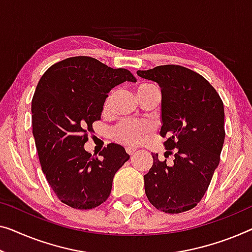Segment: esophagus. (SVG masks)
<instances>
[{
    "mask_svg": "<svg viewBox=\"0 0 252 252\" xmlns=\"http://www.w3.org/2000/svg\"><path fill=\"white\" fill-rule=\"evenodd\" d=\"M126 153L129 154V155H132V154L134 153V150H136V149L132 148V147H126Z\"/></svg>",
    "mask_w": 252,
    "mask_h": 252,
    "instance_id": "obj_1",
    "label": "esophagus"
}]
</instances>
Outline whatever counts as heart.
I'll return each mask as SVG.
<instances>
[{
	"label": "heart",
	"mask_w": 252,
	"mask_h": 252,
	"mask_svg": "<svg viewBox=\"0 0 252 252\" xmlns=\"http://www.w3.org/2000/svg\"><path fill=\"white\" fill-rule=\"evenodd\" d=\"M156 88L155 86L153 85H141L139 86L137 89L138 92H141V90H147ZM114 93H112L110 96L107 97L106 102H105V108L110 106L112 100L114 98ZM150 131V126L147 125H139V123H131V122H121L116 126L113 130H112V137H113L114 140L118 142H122V144L126 145H131L136 146L140 144L142 139L145 138L146 134H147Z\"/></svg>",
	"instance_id": "heart-1"
}]
</instances>
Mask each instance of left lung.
I'll use <instances>...</instances> for the list:
<instances>
[{"mask_svg":"<svg viewBox=\"0 0 252 252\" xmlns=\"http://www.w3.org/2000/svg\"><path fill=\"white\" fill-rule=\"evenodd\" d=\"M137 74L158 84L160 136H167V154L175 148L171 165L152 154L153 165L144 175L146 196L162 212H187L204 197L220 164L225 139L223 102L204 77L185 66L159 65Z\"/></svg>","mask_w":252,"mask_h":252,"instance_id":"obj_1","label":"left lung"}]
</instances>
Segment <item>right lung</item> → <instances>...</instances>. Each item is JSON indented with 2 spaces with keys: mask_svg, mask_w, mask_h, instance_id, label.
Wrapping results in <instances>:
<instances>
[{
  "mask_svg": "<svg viewBox=\"0 0 252 252\" xmlns=\"http://www.w3.org/2000/svg\"><path fill=\"white\" fill-rule=\"evenodd\" d=\"M136 82L126 69H112L89 56H74L48 67L32 102V134L48 185L63 204L92 209L106 200L113 178L130 156L118 144L99 153L85 150L94 121L108 93Z\"/></svg>",
  "mask_w": 252,
  "mask_h": 252,
  "instance_id": "1",
  "label": "right lung"
}]
</instances>
